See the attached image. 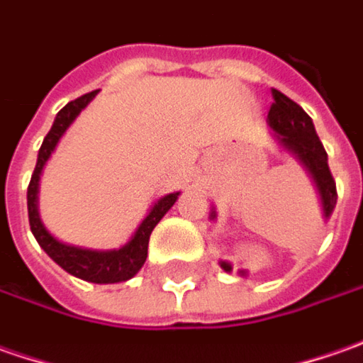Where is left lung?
<instances>
[{"instance_id":"obj_1","label":"left lung","mask_w":363,"mask_h":363,"mask_svg":"<svg viewBox=\"0 0 363 363\" xmlns=\"http://www.w3.org/2000/svg\"><path fill=\"white\" fill-rule=\"evenodd\" d=\"M273 104L269 108V126L275 130V136L287 152H291L311 174V179L318 186L321 206H323V217L330 219V215L337 203V191L335 181L331 177V170L328 167V152L319 140L318 132L313 128V122L307 116V112L294 102L291 98L281 94L279 90H271ZM217 213L215 208L211 211V219H215ZM220 267L225 271H231V263L220 261ZM245 275V271H239Z\"/></svg>"}]
</instances>
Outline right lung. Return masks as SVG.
Masks as SVG:
<instances>
[{"instance_id": "add662e5", "label": "right lung", "mask_w": 363, "mask_h": 363, "mask_svg": "<svg viewBox=\"0 0 363 363\" xmlns=\"http://www.w3.org/2000/svg\"><path fill=\"white\" fill-rule=\"evenodd\" d=\"M96 94H98V90L80 96V98L68 102L57 112L56 120H54L50 132L45 134L42 148L38 152V162H35L32 181L28 186V217H30V227H32L35 241L60 267L68 271L69 275L80 277L84 281L90 283H120L128 281L140 271L144 261H146V255H148L150 233L158 225V220L169 213L170 206L177 203L181 193H170L164 194L162 199H158L150 208V213L138 225V229L132 235L130 241L122 245L120 249H110V251L82 249V247H74V245L57 241L56 237L50 235V231L45 229L44 223L40 219V213H38V186H40V174L44 170V164L48 162V158L52 157L56 144L64 136V132L68 130L69 124L76 120V116L84 108L92 102Z\"/></svg>"}]
</instances>
